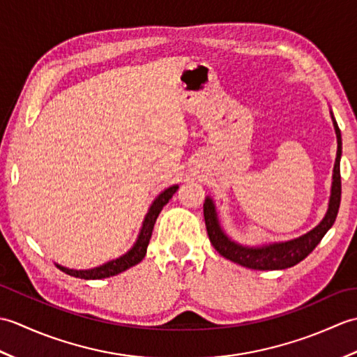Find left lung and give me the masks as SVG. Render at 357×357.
<instances>
[{
	"label": "left lung",
	"mask_w": 357,
	"mask_h": 357,
	"mask_svg": "<svg viewBox=\"0 0 357 357\" xmlns=\"http://www.w3.org/2000/svg\"><path fill=\"white\" fill-rule=\"evenodd\" d=\"M333 124H335V130L337 136V156L335 162V170H333L330 206L327 215L322 219V222L317 225L316 229L308 231L304 236H301L298 239L279 242V244H270L257 248L242 247L225 236V233L221 230V227H219L213 202H211L210 198H207L206 202H204V219H206L210 242L213 244L219 255H222L227 259L253 270H284L299 264L313 252L316 245L319 244L322 238L325 236V233H327L331 229V225L335 224L340 206V193H342V184H340L342 138H340V130L335 118H333Z\"/></svg>",
	"instance_id": "left-lung-1"
}]
</instances>
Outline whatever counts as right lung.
<instances>
[{"instance_id": "obj_1", "label": "right lung", "mask_w": 357, "mask_h": 357, "mask_svg": "<svg viewBox=\"0 0 357 357\" xmlns=\"http://www.w3.org/2000/svg\"><path fill=\"white\" fill-rule=\"evenodd\" d=\"M176 190H178V185L169 187L167 190H164L161 195L158 196L153 204H151L149 213H147L146 219H144L139 238H138V241H136V244L133 245L130 252L126 253L124 256L118 257V259H115V261L104 264V265H101V267H96V268L70 270V268H66V267H59V265H58L59 270H63L64 273H67V275L75 276V278H81V279H104V278L115 276V275H118V273H123L127 268L133 267V265L139 264L144 259V256H146V253H147V245L150 242L151 231H153V227H155L158 215L161 213L162 207L172 199V196L176 193Z\"/></svg>"}]
</instances>
